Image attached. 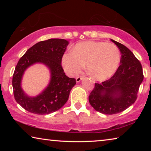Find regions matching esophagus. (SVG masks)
I'll return each instance as SVG.
<instances>
[{
    "instance_id": "34e87169",
    "label": "esophagus",
    "mask_w": 151,
    "mask_h": 151,
    "mask_svg": "<svg viewBox=\"0 0 151 151\" xmlns=\"http://www.w3.org/2000/svg\"><path fill=\"white\" fill-rule=\"evenodd\" d=\"M83 78V76H78V77L76 78V82H80Z\"/></svg>"
}]
</instances>
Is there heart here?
Segmentation results:
<instances>
[{
  "label": "heart",
  "mask_w": 151,
  "mask_h": 151,
  "mask_svg": "<svg viewBox=\"0 0 151 151\" xmlns=\"http://www.w3.org/2000/svg\"><path fill=\"white\" fill-rule=\"evenodd\" d=\"M121 53L118 47L112 43L86 41L78 43L73 51L63 55L62 64L70 76L82 71L86 63L87 70L95 79H108L118 69Z\"/></svg>",
  "instance_id": "heart-1"
}]
</instances>
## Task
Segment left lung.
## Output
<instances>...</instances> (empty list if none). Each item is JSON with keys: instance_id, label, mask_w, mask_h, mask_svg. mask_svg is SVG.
Segmentation results:
<instances>
[{"instance_id": "obj_1", "label": "left lung", "mask_w": 151, "mask_h": 151, "mask_svg": "<svg viewBox=\"0 0 151 151\" xmlns=\"http://www.w3.org/2000/svg\"><path fill=\"white\" fill-rule=\"evenodd\" d=\"M121 53L120 64L112 77L102 83H95L88 96L90 104L103 114L113 115L122 112L137 98L144 75L141 63L133 52L116 41Z\"/></svg>"}]
</instances>
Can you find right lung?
<instances>
[{"label": "right lung", "instance_id": "add662e5", "mask_svg": "<svg viewBox=\"0 0 151 151\" xmlns=\"http://www.w3.org/2000/svg\"><path fill=\"white\" fill-rule=\"evenodd\" d=\"M68 44L69 42L65 39L40 41L29 49L18 62L12 78L14 96L16 102L29 112L49 114L62 108L69 99L76 81L75 78L67 77L62 67V58ZM36 62L46 64L50 69L52 78L49 86L42 94L30 98L24 93L20 82L26 68Z\"/></svg>", "mask_w": 151, "mask_h": 151}]
</instances>
